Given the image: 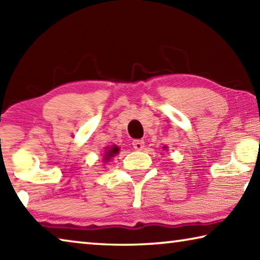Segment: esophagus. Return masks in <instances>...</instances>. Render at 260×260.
<instances>
[{"mask_svg": "<svg viewBox=\"0 0 260 260\" xmlns=\"http://www.w3.org/2000/svg\"><path fill=\"white\" fill-rule=\"evenodd\" d=\"M132 146H133L135 150H142V149L144 148V141L143 140H133Z\"/></svg>", "mask_w": 260, "mask_h": 260, "instance_id": "obj_1", "label": "esophagus"}]
</instances>
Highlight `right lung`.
Masks as SVG:
<instances>
[{
	"mask_svg": "<svg viewBox=\"0 0 260 260\" xmlns=\"http://www.w3.org/2000/svg\"><path fill=\"white\" fill-rule=\"evenodd\" d=\"M118 151H119V149H118L117 146L110 147L109 150L107 151V155H105V159H110V158L113 157L116 153H118Z\"/></svg>",
	"mask_w": 260,
	"mask_h": 260,
	"instance_id": "right-lung-1",
	"label": "right lung"
}]
</instances>
